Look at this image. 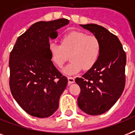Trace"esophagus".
<instances>
[{"mask_svg": "<svg viewBox=\"0 0 135 135\" xmlns=\"http://www.w3.org/2000/svg\"><path fill=\"white\" fill-rule=\"evenodd\" d=\"M68 82H69V84H72L74 82V78L71 76H68Z\"/></svg>", "mask_w": 135, "mask_h": 135, "instance_id": "esophagus-1", "label": "esophagus"}]
</instances>
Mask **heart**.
I'll use <instances>...</instances> for the list:
<instances>
[{
  "instance_id": "obj_1",
  "label": "heart",
  "mask_w": 135,
  "mask_h": 135,
  "mask_svg": "<svg viewBox=\"0 0 135 135\" xmlns=\"http://www.w3.org/2000/svg\"><path fill=\"white\" fill-rule=\"evenodd\" d=\"M48 50L51 61L59 68L67 61L69 55L71 62L63 71L66 74L73 75L82 69L90 70L95 65L100 54V44L95 36L73 31L62 37L61 44L50 42Z\"/></svg>"
}]
</instances>
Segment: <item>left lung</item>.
I'll use <instances>...</instances> for the list:
<instances>
[{
    "instance_id": "1",
    "label": "left lung",
    "mask_w": 135,
    "mask_h": 135,
    "mask_svg": "<svg viewBox=\"0 0 135 135\" xmlns=\"http://www.w3.org/2000/svg\"><path fill=\"white\" fill-rule=\"evenodd\" d=\"M80 26L98 39L100 54L93 67L75 79L81 90L77 103L85 113L100 115L109 110L124 91L126 53L119 38L103 27L95 24Z\"/></svg>"
}]
</instances>
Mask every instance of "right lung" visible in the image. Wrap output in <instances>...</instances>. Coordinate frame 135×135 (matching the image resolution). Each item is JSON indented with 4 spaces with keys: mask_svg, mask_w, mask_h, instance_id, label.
<instances>
[{
    "mask_svg": "<svg viewBox=\"0 0 135 135\" xmlns=\"http://www.w3.org/2000/svg\"><path fill=\"white\" fill-rule=\"evenodd\" d=\"M69 21L59 19L38 22L19 36L9 57V86L13 98L32 116L46 118L59 108V98L68 83L51 61L49 38Z\"/></svg>",
    "mask_w": 135,
    "mask_h": 135,
    "instance_id": "right-lung-1",
    "label": "right lung"
}]
</instances>
